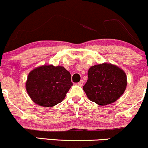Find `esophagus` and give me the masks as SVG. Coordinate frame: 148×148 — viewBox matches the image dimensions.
Instances as JSON below:
<instances>
[{
  "label": "esophagus",
  "instance_id": "1",
  "mask_svg": "<svg viewBox=\"0 0 148 148\" xmlns=\"http://www.w3.org/2000/svg\"><path fill=\"white\" fill-rule=\"evenodd\" d=\"M83 84H84V81H83V80H81V81H80L78 83V85H79V86H82Z\"/></svg>",
  "mask_w": 148,
  "mask_h": 148
}]
</instances>
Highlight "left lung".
<instances>
[{
	"label": "left lung",
	"mask_w": 148,
	"mask_h": 148,
	"mask_svg": "<svg viewBox=\"0 0 148 148\" xmlns=\"http://www.w3.org/2000/svg\"><path fill=\"white\" fill-rule=\"evenodd\" d=\"M88 77L83 90L90 101L100 106L114 103L123 94L127 86L124 71L110 63L91 66Z\"/></svg>",
	"instance_id": "1"
}]
</instances>
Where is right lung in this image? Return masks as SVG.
Instances as JSON below:
<instances>
[{"label":"right lung","instance_id":"1","mask_svg":"<svg viewBox=\"0 0 148 148\" xmlns=\"http://www.w3.org/2000/svg\"><path fill=\"white\" fill-rule=\"evenodd\" d=\"M72 85L70 73L64 67L45 64L30 71L25 87L34 103L53 107L63 101Z\"/></svg>","mask_w":148,"mask_h":148}]
</instances>
